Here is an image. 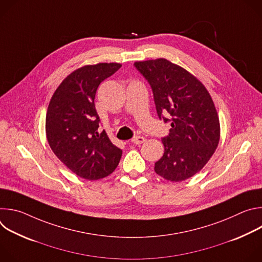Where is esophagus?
<instances>
[{
  "label": "esophagus",
  "instance_id": "esophagus-1",
  "mask_svg": "<svg viewBox=\"0 0 262 262\" xmlns=\"http://www.w3.org/2000/svg\"><path fill=\"white\" fill-rule=\"evenodd\" d=\"M145 142V138L144 137H141V136H135L133 139H132V143L136 144V145H140L142 143Z\"/></svg>",
  "mask_w": 262,
  "mask_h": 262
}]
</instances>
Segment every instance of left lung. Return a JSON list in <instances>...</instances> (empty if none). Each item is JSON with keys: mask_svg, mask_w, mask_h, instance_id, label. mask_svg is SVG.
Masks as SVG:
<instances>
[{"mask_svg": "<svg viewBox=\"0 0 262 262\" xmlns=\"http://www.w3.org/2000/svg\"><path fill=\"white\" fill-rule=\"evenodd\" d=\"M134 65L151 87L159 118L171 123L169 135L162 139L165 152L155 171L170 181L188 179L206 165L219 144L213 101L193 74L166 59Z\"/></svg>", "mask_w": 262, "mask_h": 262, "instance_id": "obj_1", "label": "left lung"}]
</instances>
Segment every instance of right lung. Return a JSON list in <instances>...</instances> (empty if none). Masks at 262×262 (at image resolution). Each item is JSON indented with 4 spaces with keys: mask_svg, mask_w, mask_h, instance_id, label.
<instances>
[{
    "mask_svg": "<svg viewBox=\"0 0 262 262\" xmlns=\"http://www.w3.org/2000/svg\"><path fill=\"white\" fill-rule=\"evenodd\" d=\"M120 67L99 63L77 69L60 84L48 107L46 132L52 150L69 170L88 180L110 175L122 156L100 132L94 104L99 84Z\"/></svg>",
    "mask_w": 262,
    "mask_h": 262,
    "instance_id": "obj_1",
    "label": "right lung"
}]
</instances>
